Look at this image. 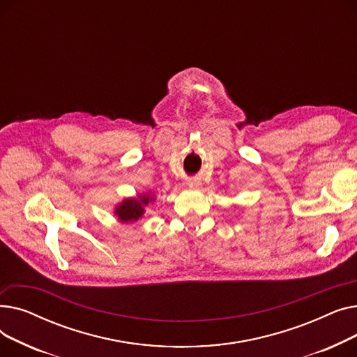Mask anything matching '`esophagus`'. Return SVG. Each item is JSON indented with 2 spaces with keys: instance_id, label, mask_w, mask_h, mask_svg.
Masks as SVG:
<instances>
[{
  "instance_id": "obj_1",
  "label": "esophagus",
  "mask_w": 357,
  "mask_h": 357,
  "mask_svg": "<svg viewBox=\"0 0 357 357\" xmlns=\"http://www.w3.org/2000/svg\"><path fill=\"white\" fill-rule=\"evenodd\" d=\"M188 186H190V190H199L202 186V182L199 178H192L188 181Z\"/></svg>"
}]
</instances>
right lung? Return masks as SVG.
I'll use <instances>...</instances> for the list:
<instances>
[{"mask_svg":"<svg viewBox=\"0 0 357 357\" xmlns=\"http://www.w3.org/2000/svg\"><path fill=\"white\" fill-rule=\"evenodd\" d=\"M155 201V198H149L146 195H140L139 198H127L116 208V214L123 222H135L143 217V214L150 208L149 202Z\"/></svg>","mask_w":357,"mask_h":357,"instance_id":"add662e5","label":"right lung"}]
</instances>
